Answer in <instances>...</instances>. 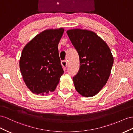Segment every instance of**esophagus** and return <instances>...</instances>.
<instances>
[{
  "mask_svg": "<svg viewBox=\"0 0 133 133\" xmlns=\"http://www.w3.org/2000/svg\"><path fill=\"white\" fill-rule=\"evenodd\" d=\"M61 64H62V67L63 68V69L64 70H66V67L67 66V61H62L61 62Z\"/></svg>",
  "mask_w": 133,
  "mask_h": 133,
  "instance_id": "1",
  "label": "esophagus"
}]
</instances>
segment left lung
Here are the masks:
<instances>
[{"label":"left lung","instance_id":"obj_1","mask_svg":"<svg viewBox=\"0 0 133 133\" xmlns=\"http://www.w3.org/2000/svg\"><path fill=\"white\" fill-rule=\"evenodd\" d=\"M77 50L80 62L77 74L73 77L76 90L84 97H92L106 85L114 63L108 44L96 34L81 29L67 31Z\"/></svg>","mask_w":133,"mask_h":133}]
</instances>
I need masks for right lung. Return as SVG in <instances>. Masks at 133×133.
I'll use <instances>...</instances> for the list:
<instances>
[{
    "label": "right lung",
    "mask_w": 133,
    "mask_h": 133,
    "mask_svg": "<svg viewBox=\"0 0 133 133\" xmlns=\"http://www.w3.org/2000/svg\"><path fill=\"white\" fill-rule=\"evenodd\" d=\"M64 29H50L35 36L23 49L19 67L26 86L33 94L54 92L63 74L58 44Z\"/></svg>",
    "instance_id": "1"
}]
</instances>
